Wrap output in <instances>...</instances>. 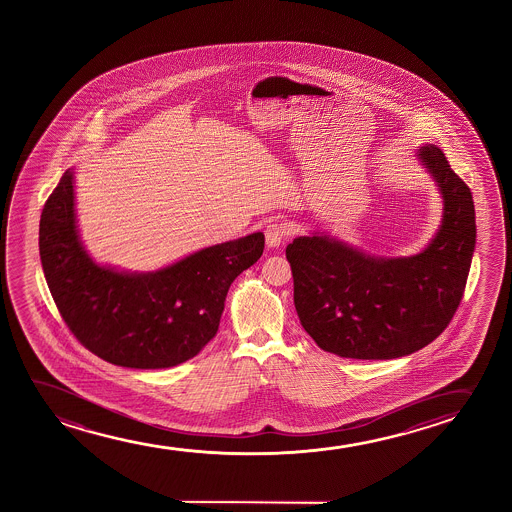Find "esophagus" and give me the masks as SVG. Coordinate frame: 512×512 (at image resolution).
Returning <instances> with one entry per match:
<instances>
[{
    "label": "esophagus",
    "mask_w": 512,
    "mask_h": 512,
    "mask_svg": "<svg viewBox=\"0 0 512 512\" xmlns=\"http://www.w3.org/2000/svg\"><path fill=\"white\" fill-rule=\"evenodd\" d=\"M287 227L278 222H273L266 227V243L269 248H278L283 243V239L287 238Z\"/></svg>",
    "instance_id": "1"
}]
</instances>
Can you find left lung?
<instances>
[{"instance_id":"8db88e82","label":"left lung","mask_w":512,"mask_h":512,"mask_svg":"<svg viewBox=\"0 0 512 512\" xmlns=\"http://www.w3.org/2000/svg\"><path fill=\"white\" fill-rule=\"evenodd\" d=\"M418 155L444 199L441 229L423 252L378 259L323 234L287 246L301 325L337 357L411 355L441 336L462 302L476 246L472 192L441 148Z\"/></svg>"}]
</instances>
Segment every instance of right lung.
<instances>
[{
	"instance_id": "1",
	"label": "right lung",
	"mask_w": 512,
	"mask_h": 512,
	"mask_svg": "<svg viewBox=\"0 0 512 512\" xmlns=\"http://www.w3.org/2000/svg\"><path fill=\"white\" fill-rule=\"evenodd\" d=\"M73 173L43 206V273L71 334L110 364L166 369L196 357L215 337L232 281L264 252V234L210 246L148 274L92 262L78 238Z\"/></svg>"
}]
</instances>
